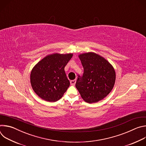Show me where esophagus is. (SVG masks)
Wrapping results in <instances>:
<instances>
[{"mask_svg": "<svg viewBox=\"0 0 146 146\" xmlns=\"http://www.w3.org/2000/svg\"><path fill=\"white\" fill-rule=\"evenodd\" d=\"M76 80H71V81H70V84H71L72 86H74L75 84H76Z\"/></svg>", "mask_w": 146, "mask_h": 146, "instance_id": "obj_1", "label": "esophagus"}]
</instances>
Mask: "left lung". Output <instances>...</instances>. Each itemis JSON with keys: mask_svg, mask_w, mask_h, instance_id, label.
<instances>
[{"mask_svg": "<svg viewBox=\"0 0 146 146\" xmlns=\"http://www.w3.org/2000/svg\"><path fill=\"white\" fill-rule=\"evenodd\" d=\"M84 68L82 77L78 76L76 87L81 98L88 103H96L106 97L113 90L115 72L110 62L95 52L78 55Z\"/></svg>", "mask_w": 146, "mask_h": 146, "instance_id": "8db88e82", "label": "left lung"}]
</instances>
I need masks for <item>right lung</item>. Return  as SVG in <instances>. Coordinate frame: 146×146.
<instances>
[{
    "label": "right lung",
    "mask_w": 146,
    "mask_h": 146,
    "mask_svg": "<svg viewBox=\"0 0 146 146\" xmlns=\"http://www.w3.org/2000/svg\"><path fill=\"white\" fill-rule=\"evenodd\" d=\"M73 55L53 53L43 58L33 68L31 84L40 98L54 102L63 96L70 86L64 69Z\"/></svg>",
    "instance_id": "right-lung-1"
}]
</instances>
